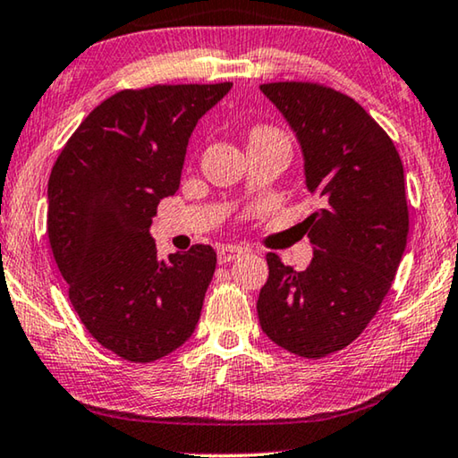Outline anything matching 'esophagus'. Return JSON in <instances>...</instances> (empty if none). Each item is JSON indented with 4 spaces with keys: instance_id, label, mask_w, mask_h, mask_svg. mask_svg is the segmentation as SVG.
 Segmentation results:
<instances>
[{
    "instance_id": "34e87169",
    "label": "esophagus",
    "mask_w": 458,
    "mask_h": 458,
    "mask_svg": "<svg viewBox=\"0 0 458 458\" xmlns=\"http://www.w3.org/2000/svg\"><path fill=\"white\" fill-rule=\"evenodd\" d=\"M242 252H244L242 247H234V244H224V247L217 249V261L230 263V261H234L236 257H241Z\"/></svg>"
}]
</instances>
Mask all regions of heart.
<instances>
[{
    "label": "heart",
    "instance_id": "b5f03b06",
    "mask_svg": "<svg viewBox=\"0 0 458 458\" xmlns=\"http://www.w3.org/2000/svg\"><path fill=\"white\" fill-rule=\"evenodd\" d=\"M265 131H271V129H267V127H257L252 133H265Z\"/></svg>",
    "mask_w": 458,
    "mask_h": 458
}]
</instances>
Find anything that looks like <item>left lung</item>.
Wrapping results in <instances>:
<instances>
[{
	"label": "left lung",
	"mask_w": 458,
	"mask_h": 458,
	"mask_svg": "<svg viewBox=\"0 0 458 458\" xmlns=\"http://www.w3.org/2000/svg\"><path fill=\"white\" fill-rule=\"evenodd\" d=\"M304 158L320 208L309 216L315 257L304 271L267 252L257 300L273 344L302 358L344 350L377 315L405 252V174L391 138L356 100L310 81L263 84Z\"/></svg>",
	"instance_id": "left-lung-1"
}]
</instances>
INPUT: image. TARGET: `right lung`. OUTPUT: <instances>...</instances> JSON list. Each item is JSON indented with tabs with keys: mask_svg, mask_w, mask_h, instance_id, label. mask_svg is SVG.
Wrapping results in <instances>:
<instances>
[{
	"mask_svg": "<svg viewBox=\"0 0 458 458\" xmlns=\"http://www.w3.org/2000/svg\"><path fill=\"white\" fill-rule=\"evenodd\" d=\"M232 84L121 90L81 121L49 176L47 234L90 335L129 361H154L193 335L216 271L195 244L158 259L149 236L160 199L181 185L203 114Z\"/></svg>",
	"mask_w": 458,
	"mask_h": 458,
	"instance_id": "1",
	"label": "right lung"
}]
</instances>
